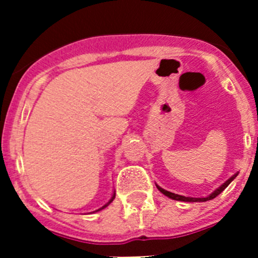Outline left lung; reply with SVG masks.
<instances>
[{
	"label": "left lung",
	"mask_w": 258,
	"mask_h": 258,
	"mask_svg": "<svg viewBox=\"0 0 258 258\" xmlns=\"http://www.w3.org/2000/svg\"><path fill=\"white\" fill-rule=\"evenodd\" d=\"M237 175H238V172H237V173H235V175H233V176H231V177L228 178L227 181L225 182V183L221 184V186L218 187V188H216L215 191L212 192V194L209 195V196H207V197H201V199H199V197H197V199H195V197H186V196H181V195L173 194V192H170V191H166V189H163L162 187H160V186H158V184H156V187H157L158 191L162 192V194L165 195V196L170 197V199L175 200V201H182V202H205V201H210V200H213V199H215L216 196H218V195H220L221 192H222L223 189H225L226 187H227L228 184H230L231 182H232L233 179L236 178V176H237Z\"/></svg>",
	"instance_id": "obj_1"
}]
</instances>
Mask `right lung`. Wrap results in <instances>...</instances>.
I'll use <instances>...</instances> for the list:
<instances>
[{
	"mask_svg": "<svg viewBox=\"0 0 258 258\" xmlns=\"http://www.w3.org/2000/svg\"><path fill=\"white\" fill-rule=\"evenodd\" d=\"M114 196H116V194H113V195H112V197H111V200H110V201H108V202H107V204H106V205H105V206H102V207H101V209H98L97 211H101V210L106 209V207H107V206H108V205H110V204H111V202H112V201H113V200H114ZM97 211H93V212H97Z\"/></svg>",
	"mask_w": 258,
	"mask_h": 258,
	"instance_id": "add662e5",
	"label": "right lung"
}]
</instances>
